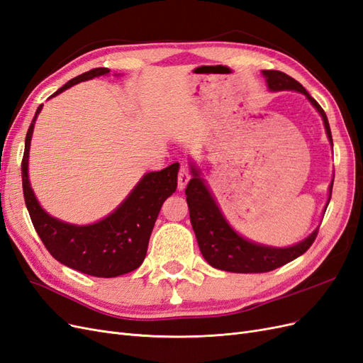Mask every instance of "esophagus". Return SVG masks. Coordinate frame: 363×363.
<instances>
[{
  "mask_svg": "<svg viewBox=\"0 0 363 363\" xmlns=\"http://www.w3.org/2000/svg\"><path fill=\"white\" fill-rule=\"evenodd\" d=\"M191 180V172L188 169L186 164H182L179 169V177H177V183H179V189H184L186 184Z\"/></svg>",
  "mask_w": 363,
  "mask_h": 363,
  "instance_id": "34e87169",
  "label": "esophagus"
}]
</instances>
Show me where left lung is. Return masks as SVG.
I'll list each match as a JSON object with an SVG mask.
<instances>
[{
    "instance_id": "1",
    "label": "left lung",
    "mask_w": 363,
    "mask_h": 363,
    "mask_svg": "<svg viewBox=\"0 0 363 363\" xmlns=\"http://www.w3.org/2000/svg\"><path fill=\"white\" fill-rule=\"evenodd\" d=\"M263 75L267 77L268 87L271 91H298L304 94L307 100L321 113L327 136L333 145L332 131L330 125H328L325 112L307 94L304 87L295 79H292V77L281 71H263ZM192 172L194 179H191L184 191L186 201H188L192 228L196 240H199L201 255L208 262V265H212L213 268L244 274L268 272L286 265V263L304 255L316 239L318 228L309 238H306L303 242L289 248H271L245 240L244 238L236 235L233 228L225 223V219L223 218L221 212L218 211V207L211 194H208L203 180L199 177V172L195 169H192ZM332 188L333 183L330 184V195H328V199H332Z\"/></svg>"
}]
</instances>
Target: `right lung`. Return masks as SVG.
<instances>
[{
  "label": "right lung",
  "mask_w": 363,
  "mask_h": 363,
  "mask_svg": "<svg viewBox=\"0 0 363 363\" xmlns=\"http://www.w3.org/2000/svg\"><path fill=\"white\" fill-rule=\"evenodd\" d=\"M107 72V68L87 71L69 80L51 96ZM40 108L42 104L38 107L27 131L21 171L26 206L42 244L54 259L87 276L111 279L135 271L145 259L148 240L163 201L177 189L179 163H172L157 172L145 174L125 201L103 221L92 225L62 223L42 211L28 182L30 140Z\"/></svg>",
  "instance_id": "add662e5"
}]
</instances>
